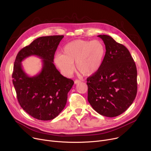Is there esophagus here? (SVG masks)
I'll list each match as a JSON object with an SVG mask.
<instances>
[{
    "mask_svg": "<svg viewBox=\"0 0 151 151\" xmlns=\"http://www.w3.org/2000/svg\"><path fill=\"white\" fill-rule=\"evenodd\" d=\"M81 83V81H80V80H76L75 81V84H78V83Z\"/></svg>",
    "mask_w": 151,
    "mask_h": 151,
    "instance_id": "esophagus-1",
    "label": "esophagus"
}]
</instances>
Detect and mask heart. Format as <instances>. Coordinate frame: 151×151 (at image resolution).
Returning a JSON list of instances; mask_svg holds the SVG:
<instances>
[{
	"instance_id": "b5f03b06",
	"label": "heart",
	"mask_w": 151,
	"mask_h": 151,
	"mask_svg": "<svg viewBox=\"0 0 151 151\" xmlns=\"http://www.w3.org/2000/svg\"><path fill=\"white\" fill-rule=\"evenodd\" d=\"M105 51L104 44L100 40H75L65 45L62 54L55 55L54 62L66 76L73 73L75 62L80 72L83 75L90 76L100 68Z\"/></svg>"
}]
</instances>
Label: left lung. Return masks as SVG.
<instances>
[{
	"instance_id": "obj_1",
	"label": "left lung",
	"mask_w": 151,
	"mask_h": 151,
	"mask_svg": "<svg viewBox=\"0 0 151 151\" xmlns=\"http://www.w3.org/2000/svg\"><path fill=\"white\" fill-rule=\"evenodd\" d=\"M106 53L97 72L87 78L88 100L100 114L113 117L132 104L137 93V70L127 47L109 35H99Z\"/></svg>"
}]
</instances>
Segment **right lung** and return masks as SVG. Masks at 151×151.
Here are the masks:
<instances>
[{
  "label": "right lung",
  "mask_w": 151,
  "mask_h": 151,
  "mask_svg": "<svg viewBox=\"0 0 151 151\" xmlns=\"http://www.w3.org/2000/svg\"><path fill=\"white\" fill-rule=\"evenodd\" d=\"M63 38V35H53L35 39L19 51L14 63L13 84L19 104L38 120H51L60 113L74 84L72 80L62 76L53 63L55 52ZM30 55L43 59L41 71L34 77L28 76L21 65Z\"/></svg>",
  "instance_id": "1"
}]
</instances>
